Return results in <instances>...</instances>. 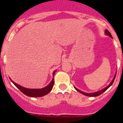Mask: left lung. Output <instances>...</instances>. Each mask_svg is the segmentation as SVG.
Segmentation results:
<instances>
[{"instance_id": "obj_1", "label": "left lung", "mask_w": 123, "mask_h": 123, "mask_svg": "<svg viewBox=\"0 0 123 123\" xmlns=\"http://www.w3.org/2000/svg\"><path fill=\"white\" fill-rule=\"evenodd\" d=\"M105 34H107V35L109 36H110V37H111V38H112V35H111V33H110V31H109L108 30H105ZM115 77H116V75H115V76H114V79H113V80H112V81H111V83H110V85L106 87H105V89H102V90H100V91L97 92L92 93H86L80 91V90H79V89H77V88H75V87H74V88H75V90H76L77 91H78V92H79L81 93H82L83 95H86V96H93V97H94V96H99V95H101V94L103 92H105V90H107V89H108V88L110 87L112 85V83H113L114 81V80H115Z\"/></svg>"}]
</instances>
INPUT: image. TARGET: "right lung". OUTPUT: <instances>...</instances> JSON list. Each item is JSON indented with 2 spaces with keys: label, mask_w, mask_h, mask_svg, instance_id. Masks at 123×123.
<instances>
[{
  "label": "right lung",
  "mask_w": 123,
  "mask_h": 123,
  "mask_svg": "<svg viewBox=\"0 0 123 123\" xmlns=\"http://www.w3.org/2000/svg\"><path fill=\"white\" fill-rule=\"evenodd\" d=\"M55 71L53 73V75H54ZM13 85L15 86L24 95H27V96H30V97H42V96H44V95H47L49 93L52 89L53 86L54 85V79H53L51 82L50 83L49 85L43 88V89H27V88H24L23 87L21 86L17 85V83L13 82L12 80H11Z\"/></svg>",
  "instance_id": "right-lung-1"
}]
</instances>
